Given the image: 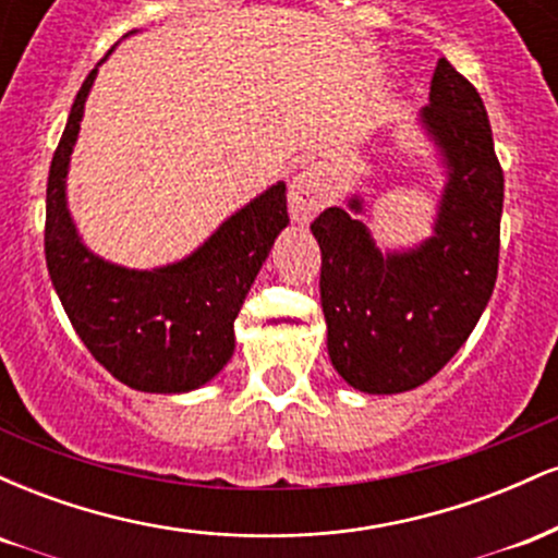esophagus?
I'll return each instance as SVG.
<instances>
[{
  "instance_id": "34e87169",
  "label": "esophagus",
  "mask_w": 558,
  "mask_h": 558,
  "mask_svg": "<svg viewBox=\"0 0 558 558\" xmlns=\"http://www.w3.org/2000/svg\"><path fill=\"white\" fill-rule=\"evenodd\" d=\"M328 202V183H325L323 172L315 168L301 170L293 178L291 189H288V204H291V215L296 222H310L319 209Z\"/></svg>"
}]
</instances>
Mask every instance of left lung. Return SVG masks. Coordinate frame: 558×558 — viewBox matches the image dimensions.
Listing matches in <instances>:
<instances>
[{"label": "left lung", "mask_w": 558, "mask_h": 558, "mask_svg": "<svg viewBox=\"0 0 558 558\" xmlns=\"http://www.w3.org/2000/svg\"><path fill=\"white\" fill-rule=\"evenodd\" d=\"M420 120L448 175L433 239L383 254L349 213H362L360 196L312 222L323 252L330 362L364 393H403L440 373L475 330L496 286L504 170L477 88L446 57L435 65Z\"/></svg>", "instance_id": "1"}]
</instances>
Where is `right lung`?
<instances>
[{"instance_id": "right-lung-1", "label": "right lung", "mask_w": 558, "mask_h": 558, "mask_svg": "<svg viewBox=\"0 0 558 558\" xmlns=\"http://www.w3.org/2000/svg\"><path fill=\"white\" fill-rule=\"evenodd\" d=\"M94 78L96 68L75 96L49 168L44 228L49 278L101 367L146 393H185L213 380L233 356V323L243 299L288 226L286 183L228 217L204 246L175 265L128 270L96 257L81 243L65 202L70 151Z\"/></svg>"}]
</instances>
